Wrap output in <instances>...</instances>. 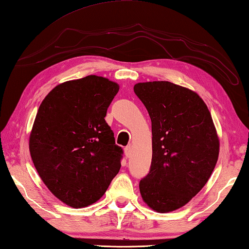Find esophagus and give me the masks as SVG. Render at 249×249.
Instances as JSON below:
<instances>
[{"label": "esophagus", "instance_id": "34e87169", "mask_svg": "<svg viewBox=\"0 0 249 249\" xmlns=\"http://www.w3.org/2000/svg\"><path fill=\"white\" fill-rule=\"evenodd\" d=\"M124 154H125V156H127L128 159L131 158V155H132V147H131V145H128V146L124 147Z\"/></svg>", "mask_w": 249, "mask_h": 249}]
</instances>
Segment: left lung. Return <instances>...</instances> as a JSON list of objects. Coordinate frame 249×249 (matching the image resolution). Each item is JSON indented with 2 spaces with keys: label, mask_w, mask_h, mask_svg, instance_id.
<instances>
[{
  "label": "left lung",
  "mask_w": 249,
  "mask_h": 249,
  "mask_svg": "<svg viewBox=\"0 0 249 249\" xmlns=\"http://www.w3.org/2000/svg\"><path fill=\"white\" fill-rule=\"evenodd\" d=\"M152 121V163L140 180L143 201L156 212L188 203L210 178L220 141L206 103L194 90L166 81L133 87Z\"/></svg>",
  "instance_id": "obj_1"
}]
</instances>
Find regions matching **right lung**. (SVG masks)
I'll return each instance as SVG.
<instances>
[{"instance_id": "right-lung-1", "label": "right lung", "mask_w": 249, "mask_h": 249, "mask_svg": "<svg viewBox=\"0 0 249 249\" xmlns=\"http://www.w3.org/2000/svg\"><path fill=\"white\" fill-rule=\"evenodd\" d=\"M118 90L117 83L89 75L55 86L39 106L30 156L48 189L70 207L99 200L121 167L124 152L105 120Z\"/></svg>"}]
</instances>
